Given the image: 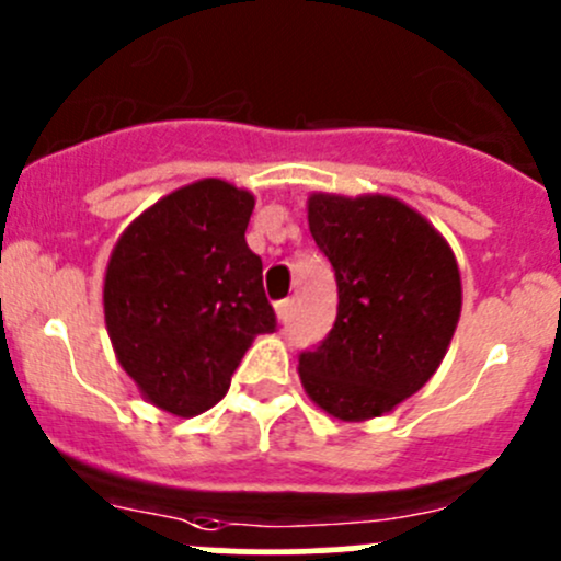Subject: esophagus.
Segmentation results:
<instances>
[{"label": "esophagus", "instance_id": "esophagus-1", "mask_svg": "<svg viewBox=\"0 0 561 561\" xmlns=\"http://www.w3.org/2000/svg\"><path fill=\"white\" fill-rule=\"evenodd\" d=\"M290 312H293V301H290V298H282V301H276V314H279L282 322L290 320Z\"/></svg>", "mask_w": 561, "mask_h": 561}]
</instances>
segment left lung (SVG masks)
<instances>
[{
    "label": "left lung",
    "instance_id": "left-lung-1",
    "mask_svg": "<svg viewBox=\"0 0 561 561\" xmlns=\"http://www.w3.org/2000/svg\"><path fill=\"white\" fill-rule=\"evenodd\" d=\"M309 230L339 307L298 375L328 415L377 417L426 386L448 350L461 314L456 257L421 214L382 195H312Z\"/></svg>",
    "mask_w": 561,
    "mask_h": 561
}]
</instances>
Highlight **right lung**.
Instances as JSON below:
<instances>
[{"mask_svg":"<svg viewBox=\"0 0 561 561\" xmlns=\"http://www.w3.org/2000/svg\"><path fill=\"white\" fill-rule=\"evenodd\" d=\"M252 208L228 181H197L140 214L111 254L103 301L118 364L173 415L217 404L254 336L276 331L244 239Z\"/></svg>","mask_w":561,"mask_h":561,"instance_id":"add662e5","label":"right lung"}]
</instances>
